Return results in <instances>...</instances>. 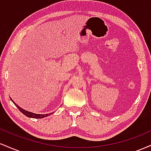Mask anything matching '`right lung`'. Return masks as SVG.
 <instances>
[{"label": "right lung", "mask_w": 151, "mask_h": 151, "mask_svg": "<svg viewBox=\"0 0 151 151\" xmlns=\"http://www.w3.org/2000/svg\"><path fill=\"white\" fill-rule=\"evenodd\" d=\"M10 99H11V101L13 102V104H14L17 107H18V109L22 112V114H24V115H25L26 116H27L29 118H33V119H42V118L51 115L52 114H53V113H50V114H37L32 113V112H30V111H26V110H25V109L20 108L18 105H17L16 104H15V102L12 100L11 98H10Z\"/></svg>", "instance_id": "obj_1"}]
</instances>
